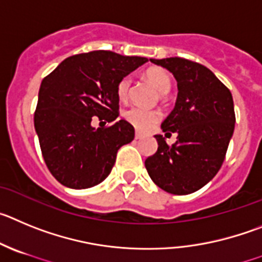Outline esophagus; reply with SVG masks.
<instances>
[{
  "mask_svg": "<svg viewBox=\"0 0 262 262\" xmlns=\"http://www.w3.org/2000/svg\"><path fill=\"white\" fill-rule=\"evenodd\" d=\"M142 138V133L141 132H136V140H141Z\"/></svg>",
  "mask_w": 262,
  "mask_h": 262,
  "instance_id": "1",
  "label": "esophagus"
}]
</instances>
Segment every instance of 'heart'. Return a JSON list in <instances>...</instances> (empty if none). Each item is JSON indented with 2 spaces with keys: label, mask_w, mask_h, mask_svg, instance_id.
Listing matches in <instances>:
<instances>
[{
  "label": "heart",
  "mask_w": 262,
  "mask_h": 262,
  "mask_svg": "<svg viewBox=\"0 0 262 262\" xmlns=\"http://www.w3.org/2000/svg\"><path fill=\"white\" fill-rule=\"evenodd\" d=\"M145 78L147 79L159 94H167L171 89V78L168 73L162 68H150L146 70ZM130 90V79L128 77L122 78L117 84V95L120 100H126ZM125 119L140 130H148L160 119L159 112L145 110L141 107H132L125 112Z\"/></svg>",
  "instance_id": "1"
}]
</instances>
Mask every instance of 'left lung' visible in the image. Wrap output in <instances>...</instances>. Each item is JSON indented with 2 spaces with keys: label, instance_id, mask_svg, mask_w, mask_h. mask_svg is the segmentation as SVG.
<instances>
[{
  "label": "left lung",
  "instance_id": "8db88e82",
  "mask_svg": "<svg viewBox=\"0 0 262 262\" xmlns=\"http://www.w3.org/2000/svg\"><path fill=\"white\" fill-rule=\"evenodd\" d=\"M178 82L175 108L162 122L166 134L178 138L168 146L157 134L158 150L145 160L148 176L166 192L189 194L206 185L225 160L235 129L234 100L230 90L211 70L180 57L155 60Z\"/></svg>",
  "mask_w": 262,
  "mask_h": 262
}]
</instances>
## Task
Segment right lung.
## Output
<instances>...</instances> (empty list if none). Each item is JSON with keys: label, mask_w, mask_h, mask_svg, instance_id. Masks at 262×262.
Wrapping results in <instances>:
<instances>
[{"label": "right lung", "mask_w": 262, "mask_h": 262, "mask_svg": "<svg viewBox=\"0 0 262 262\" xmlns=\"http://www.w3.org/2000/svg\"><path fill=\"white\" fill-rule=\"evenodd\" d=\"M145 62L138 56L94 51L65 58L43 79L34 124L47 167L58 183L86 189L110 175L117 150L134 140V128L120 120L96 129L93 119H117V84Z\"/></svg>", "instance_id": "1"}]
</instances>
